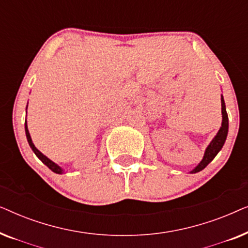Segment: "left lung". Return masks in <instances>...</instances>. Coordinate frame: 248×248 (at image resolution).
Wrapping results in <instances>:
<instances>
[{
	"instance_id": "obj_1",
	"label": "left lung",
	"mask_w": 248,
	"mask_h": 248,
	"mask_svg": "<svg viewBox=\"0 0 248 248\" xmlns=\"http://www.w3.org/2000/svg\"><path fill=\"white\" fill-rule=\"evenodd\" d=\"M221 114H222V122L218 133L216 134V137L212 139V141L210 142V144L206 147L202 160L200 161V164L196 166L195 168H193L192 170L189 171V174H195V172H199L201 171L202 169H204L206 166H208L210 162L215 159L216 155H218V152L222 149L223 144H225L227 135H228L229 123H228V115H227V110H226L225 100H223L222 94H221Z\"/></svg>"
}]
</instances>
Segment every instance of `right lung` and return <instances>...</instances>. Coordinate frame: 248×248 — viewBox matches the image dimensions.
Instances as JSON below:
<instances>
[{
    "label": "right lung",
    "instance_id": "add662e5",
    "mask_svg": "<svg viewBox=\"0 0 248 248\" xmlns=\"http://www.w3.org/2000/svg\"><path fill=\"white\" fill-rule=\"evenodd\" d=\"M27 107H28V105H27ZM27 109V108H26ZM25 131H26V137H27V141H28V143L30 145V148H31V150L33 151V154H35L37 157L39 158V160H42V162L44 165H46L47 167H48L50 170L56 172V174H63L64 172V169L61 167V166H59L57 164H55V162L50 160L49 158H47L45 155L42 154L38 149H37L35 147V144H33V142L31 140V137H30V133L28 131V125H27V118H26V122H25Z\"/></svg>",
    "mask_w": 248,
    "mask_h": 248
}]
</instances>
